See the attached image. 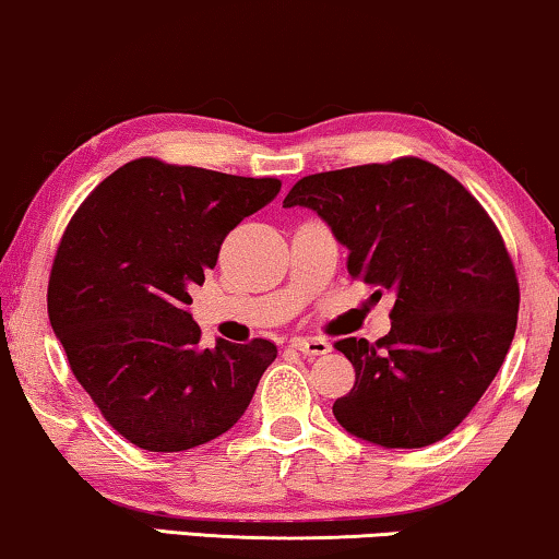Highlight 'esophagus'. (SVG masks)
<instances>
[{
  "instance_id": "obj_1",
  "label": "esophagus",
  "mask_w": 559,
  "mask_h": 559,
  "mask_svg": "<svg viewBox=\"0 0 559 559\" xmlns=\"http://www.w3.org/2000/svg\"><path fill=\"white\" fill-rule=\"evenodd\" d=\"M290 347L298 349L306 357H321L332 352V344L321 340V336H296V340L290 342Z\"/></svg>"
}]
</instances>
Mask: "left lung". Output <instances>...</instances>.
<instances>
[{
	"label": "left lung",
	"mask_w": 559,
	"mask_h": 559,
	"mask_svg": "<svg viewBox=\"0 0 559 559\" xmlns=\"http://www.w3.org/2000/svg\"><path fill=\"white\" fill-rule=\"evenodd\" d=\"M296 204L332 227L372 296H395L390 334L334 344L357 372L334 418L384 448L445 438L514 340L519 283L497 225L459 179L418 156L309 175L283 200Z\"/></svg>",
	"instance_id": "left-lung-1"
}]
</instances>
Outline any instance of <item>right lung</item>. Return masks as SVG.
Listing matches in <instances>:
<instances>
[{"instance_id":"1","label":"right lung","mask_w":559,"mask_h":559,"mask_svg":"<svg viewBox=\"0 0 559 559\" xmlns=\"http://www.w3.org/2000/svg\"><path fill=\"white\" fill-rule=\"evenodd\" d=\"M278 192L273 177L144 156L106 177L68 223L47 313L75 380L133 445L187 451L248 411L276 344L217 340L202 349L187 306L225 235Z\"/></svg>"}]
</instances>
